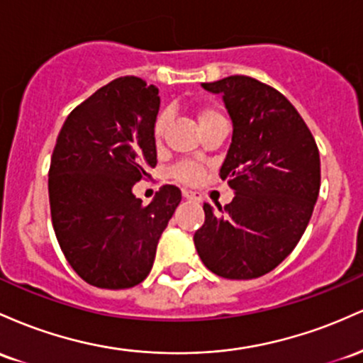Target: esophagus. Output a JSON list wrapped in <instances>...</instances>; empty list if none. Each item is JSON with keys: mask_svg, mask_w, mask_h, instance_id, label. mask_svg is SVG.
<instances>
[{"mask_svg": "<svg viewBox=\"0 0 363 363\" xmlns=\"http://www.w3.org/2000/svg\"><path fill=\"white\" fill-rule=\"evenodd\" d=\"M182 194H183V199H186V201H194V202L201 201V199H199V195L194 194V192H190V190H183Z\"/></svg>", "mask_w": 363, "mask_h": 363, "instance_id": "obj_1", "label": "esophagus"}]
</instances>
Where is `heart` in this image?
<instances>
[{"label": "heart", "mask_w": 363, "mask_h": 363, "mask_svg": "<svg viewBox=\"0 0 363 363\" xmlns=\"http://www.w3.org/2000/svg\"><path fill=\"white\" fill-rule=\"evenodd\" d=\"M219 115H221V113L214 108H201L197 111L199 123H203V121ZM166 125H168V113H161V115L156 118V123H154V137L161 138L162 133H164ZM173 177L177 178V180L186 183V185H192V183L201 180L202 169L199 168L197 164H194V162H182V164H178L177 168L173 169Z\"/></svg>", "instance_id": "b5f03b06"}]
</instances>
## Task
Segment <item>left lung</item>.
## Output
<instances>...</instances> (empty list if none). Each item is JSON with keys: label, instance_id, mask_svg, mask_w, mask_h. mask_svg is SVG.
<instances>
[{"label": "left lung", "instance_id": "1", "mask_svg": "<svg viewBox=\"0 0 363 363\" xmlns=\"http://www.w3.org/2000/svg\"><path fill=\"white\" fill-rule=\"evenodd\" d=\"M221 94L233 135L219 177L235 197L213 209L194 235L203 266L228 279L267 274L291 254L320 189L319 149L283 94L252 77L202 84Z\"/></svg>", "mask_w": 363, "mask_h": 363}]
</instances>
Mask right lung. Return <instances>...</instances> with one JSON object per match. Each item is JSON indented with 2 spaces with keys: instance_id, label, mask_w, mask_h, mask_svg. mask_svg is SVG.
Wrapping results in <instances>:
<instances>
[{
  "instance_id": "obj_1",
  "label": "right lung",
  "mask_w": 363,
  "mask_h": 363,
  "mask_svg": "<svg viewBox=\"0 0 363 363\" xmlns=\"http://www.w3.org/2000/svg\"><path fill=\"white\" fill-rule=\"evenodd\" d=\"M160 91L138 77H120L65 120L50 166L56 238L85 283L123 290L152 269L156 247L182 192L164 185L144 206L137 182L157 164L154 123Z\"/></svg>"
}]
</instances>
